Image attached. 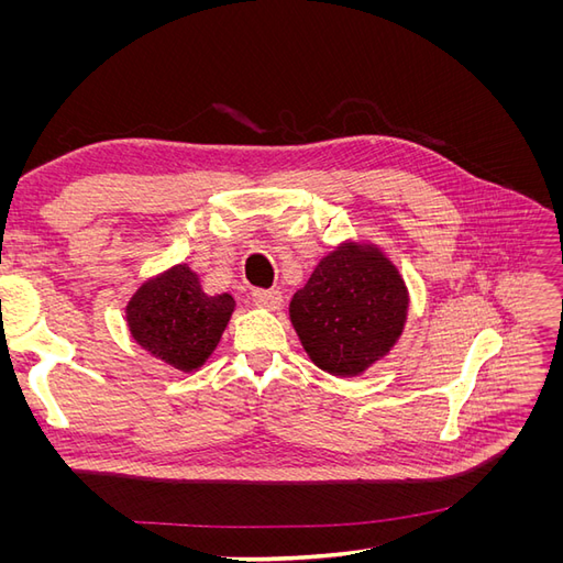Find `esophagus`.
I'll return each instance as SVG.
<instances>
[{
    "instance_id": "1",
    "label": "esophagus",
    "mask_w": 563,
    "mask_h": 563,
    "mask_svg": "<svg viewBox=\"0 0 563 563\" xmlns=\"http://www.w3.org/2000/svg\"><path fill=\"white\" fill-rule=\"evenodd\" d=\"M251 300L253 305H258V308L263 310H277L282 305V294L275 291V288H255V291L251 294Z\"/></svg>"
}]
</instances>
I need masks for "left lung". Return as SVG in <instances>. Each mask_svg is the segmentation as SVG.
Returning <instances> with one entry per match:
<instances>
[{
	"label": "left lung",
	"instance_id": "obj_1",
	"mask_svg": "<svg viewBox=\"0 0 563 563\" xmlns=\"http://www.w3.org/2000/svg\"><path fill=\"white\" fill-rule=\"evenodd\" d=\"M291 323L310 360L331 376H360L395 347L408 291L376 246L343 244L296 291Z\"/></svg>",
	"mask_w": 563,
	"mask_h": 563
}]
</instances>
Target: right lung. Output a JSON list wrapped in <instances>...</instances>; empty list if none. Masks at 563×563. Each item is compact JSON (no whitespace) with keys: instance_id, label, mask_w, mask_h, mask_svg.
Here are the masks:
<instances>
[{"instance_id":"obj_1","label":"right lung","mask_w":563,"mask_h":563,"mask_svg":"<svg viewBox=\"0 0 563 563\" xmlns=\"http://www.w3.org/2000/svg\"><path fill=\"white\" fill-rule=\"evenodd\" d=\"M234 310L230 294L207 296L187 265H176L145 282L126 305L135 343L178 371H195L209 360Z\"/></svg>"}]
</instances>
